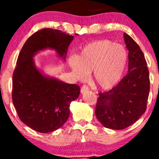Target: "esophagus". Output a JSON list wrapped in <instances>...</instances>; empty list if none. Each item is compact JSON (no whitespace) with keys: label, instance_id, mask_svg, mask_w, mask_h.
<instances>
[{"label":"esophagus","instance_id":"esophagus-1","mask_svg":"<svg viewBox=\"0 0 159 159\" xmlns=\"http://www.w3.org/2000/svg\"><path fill=\"white\" fill-rule=\"evenodd\" d=\"M89 90V87H87V86H86V85H83L81 87V93H85L86 91H88Z\"/></svg>","mask_w":159,"mask_h":159}]
</instances>
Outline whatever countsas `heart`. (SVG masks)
Segmentation results:
<instances>
[{"mask_svg": "<svg viewBox=\"0 0 159 159\" xmlns=\"http://www.w3.org/2000/svg\"><path fill=\"white\" fill-rule=\"evenodd\" d=\"M128 60L129 53L123 45L109 39H101L84 46L79 57L71 58L69 65L78 79H85L93 71L95 83L107 90L119 82Z\"/></svg>", "mask_w": 159, "mask_h": 159, "instance_id": "obj_1", "label": "heart"}]
</instances>
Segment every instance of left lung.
<instances>
[{
  "label": "left lung",
  "instance_id": "1",
  "mask_svg": "<svg viewBox=\"0 0 159 159\" xmlns=\"http://www.w3.org/2000/svg\"><path fill=\"white\" fill-rule=\"evenodd\" d=\"M124 40L129 50V72L111 90L98 93L95 111L104 126L115 130L130 126L144 114L150 87L143 52L127 34Z\"/></svg>",
  "mask_w": 159,
  "mask_h": 159
}]
</instances>
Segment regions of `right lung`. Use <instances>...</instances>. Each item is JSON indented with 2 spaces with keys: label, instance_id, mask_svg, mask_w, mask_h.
I'll list each match as a JSON object with an SVG mask.
<instances>
[{
  "label": "right lung",
  "instance_id": "obj_1",
  "mask_svg": "<svg viewBox=\"0 0 159 159\" xmlns=\"http://www.w3.org/2000/svg\"><path fill=\"white\" fill-rule=\"evenodd\" d=\"M74 36L52 28L32 34L24 44L12 75V99L20 120L41 133L61 128L68 120L69 105L80 94L77 84L43 75L36 68L34 56L45 48L55 50L65 59Z\"/></svg>",
  "mask_w": 159,
  "mask_h": 159
}]
</instances>
